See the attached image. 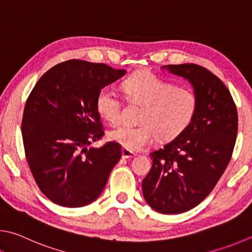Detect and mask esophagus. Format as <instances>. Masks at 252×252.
Instances as JSON below:
<instances>
[{
    "label": "esophagus",
    "instance_id": "1",
    "mask_svg": "<svg viewBox=\"0 0 252 252\" xmlns=\"http://www.w3.org/2000/svg\"><path fill=\"white\" fill-rule=\"evenodd\" d=\"M135 157V153L132 152V151L127 150V149H122V158H133Z\"/></svg>",
    "mask_w": 252,
    "mask_h": 252
}]
</instances>
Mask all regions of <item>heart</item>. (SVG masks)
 I'll return each mask as SVG.
<instances>
[{
	"label": "heart",
	"instance_id": "1",
	"mask_svg": "<svg viewBox=\"0 0 252 252\" xmlns=\"http://www.w3.org/2000/svg\"><path fill=\"white\" fill-rule=\"evenodd\" d=\"M123 94L131 103L141 104L138 126H121L109 133V138L130 151L146 148L157 140H173L193 122L197 111V98L189 88H178L170 81L146 71H138L123 81ZM99 116L111 125L121 119L122 101L109 87L95 98Z\"/></svg>",
	"mask_w": 252,
	"mask_h": 252
}]
</instances>
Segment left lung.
<instances>
[{"mask_svg":"<svg viewBox=\"0 0 252 252\" xmlns=\"http://www.w3.org/2000/svg\"><path fill=\"white\" fill-rule=\"evenodd\" d=\"M194 87L197 111L189 126L162 149L151 152L152 167L142 182L143 196L162 214L187 212L207 197L234 152L238 113L225 84L195 63L168 65Z\"/></svg>","mask_w":252,"mask_h":252,"instance_id":"left-lung-1","label":"left lung"}]
</instances>
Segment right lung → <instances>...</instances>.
Wrapping results in <instances>:
<instances>
[{"mask_svg": "<svg viewBox=\"0 0 252 252\" xmlns=\"http://www.w3.org/2000/svg\"><path fill=\"white\" fill-rule=\"evenodd\" d=\"M125 74L106 63L70 59L50 68L31 91L23 144L36 184L53 203L81 207L102 193L122 154L114 141L89 148L104 134L95 98Z\"/></svg>", "mask_w": 252, "mask_h": 252, "instance_id": "obj_1", "label": "right lung"}]
</instances>
